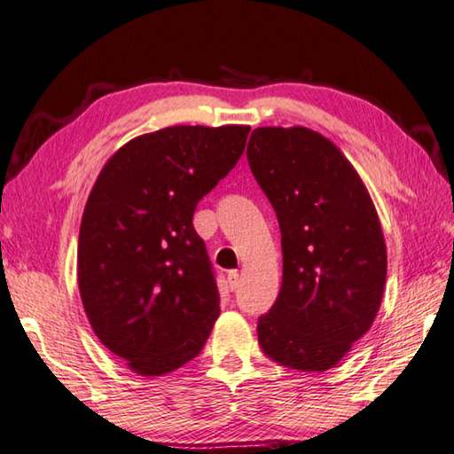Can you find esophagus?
Instances as JSON below:
<instances>
[{"mask_svg":"<svg viewBox=\"0 0 454 454\" xmlns=\"http://www.w3.org/2000/svg\"><path fill=\"white\" fill-rule=\"evenodd\" d=\"M227 285H229V290H237L239 285H241V277H239L237 270H231L227 275Z\"/></svg>","mask_w":454,"mask_h":454,"instance_id":"obj_1","label":"esophagus"}]
</instances>
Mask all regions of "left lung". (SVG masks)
<instances>
[{
  "label": "left lung",
  "instance_id": "1",
  "mask_svg": "<svg viewBox=\"0 0 454 454\" xmlns=\"http://www.w3.org/2000/svg\"><path fill=\"white\" fill-rule=\"evenodd\" d=\"M247 158L282 235V282L259 318V344L293 370H332L372 328L386 288L372 195L336 144L310 128H256Z\"/></svg>",
  "mask_w": 454,
  "mask_h": 454
}]
</instances>
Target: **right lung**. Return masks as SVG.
Instances as JSON below:
<instances>
[{
    "label": "right lung",
    "mask_w": 454,
    "mask_h": 454,
    "mask_svg": "<svg viewBox=\"0 0 454 454\" xmlns=\"http://www.w3.org/2000/svg\"><path fill=\"white\" fill-rule=\"evenodd\" d=\"M251 126H168L108 158L84 205L76 278L92 332L128 370L156 378L201 352L219 290L195 205L245 150Z\"/></svg>",
    "instance_id": "obj_1"
}]
</instances>
